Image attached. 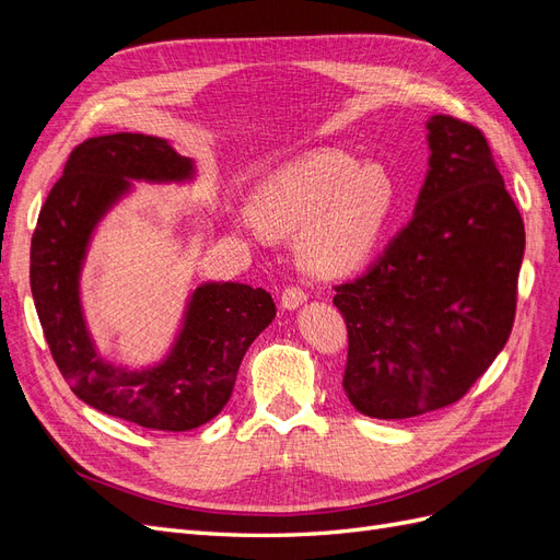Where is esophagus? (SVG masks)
Masks as SVG:
<instances>
[{
    "label": "esophagus",
    "instance_id": "34e87169",
    "mask_svg": "<svg viewBox=\"0 0 560 560\" xmlns=\"http://www.w3.org/2000/svg\"><path fill=\"white\" fill-rule=\"evenodd\" d=\"M306 294H303L301 290H296V287H287V290L282 292V296H280V306L284 308V311H296L299 306H303V303H306Z\"/></svg>",
    "mask_w": 560,
    "mask_h": 560
}]
</instances>
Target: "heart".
<instances>
[{
  "mask_svg": "<svg viewBox=\"0 0 560 560\" xmlns=\"http://www.w3.org/2000/svg\"><path fill=\"white\" fill-rule=\"evenodd\" d=\"M395 182L381 163L317 149L270 173L257 202L233 210L235 226L266 245L296 233V259L308 276L341 278L374 252L395 208Z\"/></svg>",
  "mask_w": 560,
  "mask_h": 560,
  "instance_id": "b5f03b06",
  "label": "heart"
}]
</instances>
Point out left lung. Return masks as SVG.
<instances>
[{
    "label": "left lung",
    "mask_w": 560,
    "mask_h": 560,
    "mask_svg": "<svg viewBox=\"0 0 560 560\" xmlns=\"http://www.w3.org/2000/svg\"><path fill=\"white\" fill-rule=\"evenodd\" d=\"M428 175L406 224L362 278L336 287L348 325L343 389L401 420L460 399L510 338L523 219L479 128L434 114Z\"/></svg>",
    "instance_id": "left-lung-1"
}]
</instances>
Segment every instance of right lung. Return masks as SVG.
I'll use <instances>...</instances> for the list:
<instances>
[{"instance_id": "right-lung-1", "label": "right lung", "mask_w": 560, "mask_h": 560, "mask_svg": "<svg viewBox=\"0 0 560 560\" xmlns=\"http://www.w3.org/2000/svg\"><path fill=\"white\" fill-rule=\"evenodd\" d=\"M196 177V161L163 138H91L67 159L32 235L30 287L60 374L93 409L149 430L186 432L212 420L231 399L247 348L276 319V303L261 287L208 280L186 296L159 362L132 369L100 352L81 296L100 224L135 191L132 182L191 184Z\"/></svg>"}]
</instances>
